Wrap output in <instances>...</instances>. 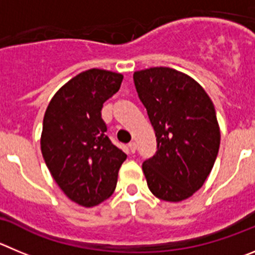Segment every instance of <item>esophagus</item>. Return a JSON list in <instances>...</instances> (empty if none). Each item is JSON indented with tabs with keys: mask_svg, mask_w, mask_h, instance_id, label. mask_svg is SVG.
I'll return each mask as SVG.
<instances>
[{
	"mask_svg": "<svg viewBox=\"0 0 255 255\" xmlns=\"http://www.w3.org/2000/svg\"><path fill=\"white\" fill-rule=\"evenodd\" d=\"M128 148H129V151L132 152V153H134L135 149H137V144H135V142H130V143H128Z\"/></svg>",
	"mask_w": 255,
	"mask_h": 255,
	"instance_id": "1",
	"label": "esophagus"
}]
</instances>
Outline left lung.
<instances>
[{
    "label": "left lung",
    "instance_id": "left-lung-1",
    "mask_svg": "<svg viewBox=\"0 0 255 255\" xmlns=\"http://www.w3.org/2000/svg\"><path fill=\"white\" fill-rule=\"evenodd\" d=\"M135 90L156 133L157 151L142 165L152 194L178 203L203 186L220 146L215 108L187 74L166 66L133 74Z\"/></svg>",
    "mask_w": 255,
    "mask_h": 255
}]
</instances>
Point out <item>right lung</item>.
<instances>
[{
  "instance_id": "obj_1",
  "label": "right lung",
  "mask_w": 255,
  "mask_h": 255,
  "mask_svg": "<svg viewBox=\"0 0 255 255\" xmlns=\"http://www.w3.org/2000/svg\"><path fill=\"white\" fill-rule=\"evenodd\" d=\"M122 80V74L103 69L83 71L55 93L45 112L40 139L45 163L64 194L84 208L113 194L127 158L106 134L101 113Z\"/></svg>"
}]
</instances>
